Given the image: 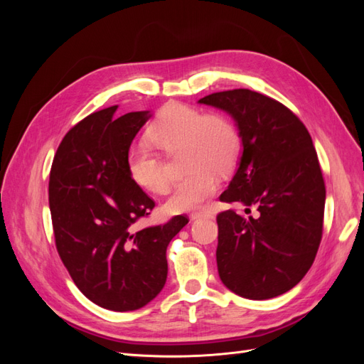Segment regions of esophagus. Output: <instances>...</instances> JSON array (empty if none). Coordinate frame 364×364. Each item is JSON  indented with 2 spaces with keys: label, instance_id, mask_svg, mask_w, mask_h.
<instances>
[{
  "label": "esophagus",
  "instance_id": "obj_1",
  "mask_svg": "<svg viewBox=\"0 0 364 364\" xmlns=\"http://www.w3.org/2000/svg\"><path fill=\"white\" fill-rule=\"evenodd\" d=\"M203 217H209L208 211H194L190 214L191 220H197V218H203Z\"/></svg>",
  "mask_w": 364,
  "mask_h": 364
}]
</instances>
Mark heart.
Listing matches in <instances>:
<instances>
[{
  "instance_id": "b5f03b06",
  "label": "heart",
  "mask_w": 364,
  "mask_h": 364,
  "mask_svg": "<svg viewBox=\"0 0 364 364\" xmlns=\"http://www.w3.org/2000/svg\"><path fill=\"white\" fill-rule=\"evenodd\" d=\"M149 138L158 149L173 155L182 150L185 170L167 200L171 213H186L199 208L217 188V174L228 173L238 156L240 135L223 115H205L199 109L171 103L161 109L149 127ZM127 171L142 190L164 194L170 188L167 162L146 142L127 151Z\"/></svg>"
}]
</instances>
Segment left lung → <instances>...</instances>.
<instances>
[{
  "mask_svg": "<svg viewBox=\"0 0 364 364\" xmlns=\"http://www.w3.org/2000/svg\"><path fill=\"white\" fill-rule=\"evenodd\" d=\"M199 103L235 119L243 142L238 170L220 196L245 205L217 215V267L226 287L247 299H270L310 270L323 232L325 182L302 121L287 106L250 91L214 92Z\"/></svg>",
  "mask_w": 364,
  "mask_h": 364,
  "instance_id": "left-lung-1",
  "label": "left lung"
}]
</instances>
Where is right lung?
I'll use <instances>...</instances> for the list:
<instances>
[{"instance_id": "1", "label": "right lung", "mask_w": 364, "mask_h": 364, "mask_svg": "<svg viewBox=\"0 0 364 364\" xmlns=\"http://www.w3.org/2000/svg\"><path fill=\"white\" fill-rule=\"evenodd\" d=\"M117 107L87 115L63 136L48 202L56 249L77 289L106 310L134 311L164 289L167 246L188 217L136 228L155 202L132 181L127 151L150 112L118 117Z\"/></svg>"}]
</instances>
